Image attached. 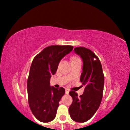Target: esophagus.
<instances>
[{"label": "esophagus", "instance_id": "esophagus-1", "mask_svg": "<svg viewBox=\"0 0 130 130\" xmlns=\"http://www.w3.org/2000/svg\"><path fill=\"white\" fill-rule=\"evenodd\" d=\"M69 89H65V93H66V94H69Z\"/></svg>", "mask_w": 130, "mask_h": 130}]
</instances>
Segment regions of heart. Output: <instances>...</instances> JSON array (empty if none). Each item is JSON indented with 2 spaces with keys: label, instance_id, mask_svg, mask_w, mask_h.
<instances>
[{
  "label": "heart",
  "instance_id": "obj_1",
  "mask_svg": "<svg viewBox=\"0 0 130 130\" xmlns=\"http://www.w3.org/2000/svg\"><path fill=\"white\" fill-rule=\"evenodd\" d=\"M79 60H80V59L77 57H73L72 58V62H75V61H77Z\"/></svg>",
  "mask_w": 130,
  "mask_h": 130
}]
</instances>
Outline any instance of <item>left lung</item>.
<instances>
[{"mask_svg":"<svg viewBox=\"0 0 130 130\" xmlns=\"http://www.w3.org/2000/svg\"><path fill=\"white\" fill-rule=\"evenodd\" d=\"M74 50L83 59V72L80 80L85 89L80 96L74 91L69 92L73 102L69 107V112L74 121L83 123L89 120L100 106L103 94L104 76L99 59L93 52L84 47H76Z\"/></svg>","mask_w":130,"mask_h":130,"instance_id":"left-lung-1","label":"left lung"}]
</instances>
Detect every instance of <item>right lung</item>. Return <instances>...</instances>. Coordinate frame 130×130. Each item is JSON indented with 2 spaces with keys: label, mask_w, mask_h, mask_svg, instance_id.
<instances>
[{
  "label": "right lung",
  "mask_w": 130,
  "mask_h": 130,
  "mask_svg": "<svg viewBox=\"0 0 130 130\" xmlns=\"http://www.w3.org/2000/svg\"><path fill=\"white\" fill-rule=\"evenodd\" d=\"M73 49L72 46L53 45L45 48L34 57L27 79L28 104L39 121L46 123L56 117L57 110L65 90L50 87L60 61Z\"/></svg>",
  "instance_id": "right-lung-1"
}]
</instances>
